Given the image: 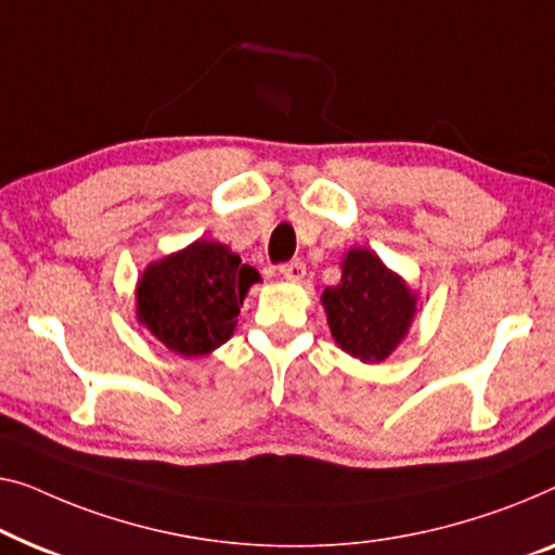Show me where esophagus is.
<instances>
[{"mask_svg":"<svg viewBox=\"0 0 555 555\" xmlns=\"http://www.w3.org/2000/svg\"><path fill=\"white\" fill-rule=\"evenodd\" d=\"M280 275H283L287 283H302V278H305V264L300 262V260H295V262H287V264H283V268H280Z\"/></svg>","mask_w":555,"mask_h":555,"instance_id":"esophagus-1","label":"esophagus"}]
</instances>
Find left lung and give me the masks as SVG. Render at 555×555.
Here are the masks:
<instances>
[{"label": "left lung", "instance_id": "1", "mask_svg": "<svg viewBox=\"0 0 555 555\" xmlns=\"http://www.w3.org/2000/svg\"><path fill=\"white\" fill-rule=\"evenodd\" d=\"M340 268V283L320 297L333 340L360 363H380L411 331L417 295L367 247H350Z\"/></svg>", "mask_w": 555, "mask_h": 555}]
</instances>
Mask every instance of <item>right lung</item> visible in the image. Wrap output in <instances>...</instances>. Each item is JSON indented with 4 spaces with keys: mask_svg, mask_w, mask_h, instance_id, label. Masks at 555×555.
<instances>
[{
    "mask_svg": "<svg viewBox=\"0 0 555 555\" xmlns=\"http://www.w3.org/2000/svg\"><path fill=\"white\" fill-rule=\"evenodd\" d=\"M260 272L215 240H195L150 262L134 287L138 323L180 358H203L235 333Z\"/></svg>",
    "mask_w": 555,
    "mask_h": 555,
    "instance_id": "1",
    "label": "right lung"
}]
</instances>
